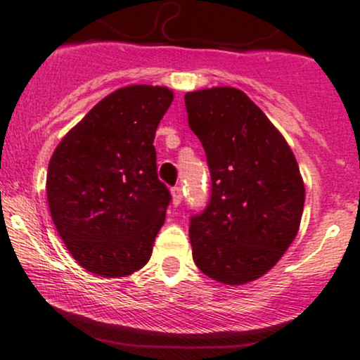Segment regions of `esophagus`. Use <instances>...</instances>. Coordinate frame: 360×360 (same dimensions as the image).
I'll return each instance as SVG.
<instances>
[{
	"instance_id": "esophagus-1",
	"label": "esophagus",
	"mask_w": 360,
	"mask_h": 360,
	"mask_svg": "<svg viewBox=\"0 0 360 360\" xmlns=\"http://www.w3.org/2000/svg\"><path fill=\"white\" fill-rule=\"evenodd\" d=\"M181 201H183V188H181V186H174V188H172V203L177 206Z\"/></svg>"
}]
</instances>
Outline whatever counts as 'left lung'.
I'll return each mask as SVG.
<instances>
[{
	"mask_svg": "<svg viewBox=\"0 0 360 360\" xmlns=\"http://www.w3.org/2000/svg\"><path fill=\"white\" fill-rule=\"evenodd\" d=\"M212 188L189 217L198 269L223 284H245L276 266L298 233L304 186L291 148L254 101L235 88L184 96Z\"/></svg>",
	"mask_w": 360,
	"mask_h": 360,
	"instance_id": "left-lung-1",
	"label": "left lung"
}]
</instances>
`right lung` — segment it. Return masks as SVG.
Here are the masks:
<instances>
[{
  "label": "right lung",
  "instance_id": "obj_1",
  "mask_svg": "<svg viewBox=\"0 0 360 360\" xmlns=\"http://www.w3.org/2000/svg\"><path fill=\"white\" fill-rule=\"evenodd\" d=\"M160 86H127L62 139L47 171L53 225L79 266L122 278L150 259L172 196L157 176L155 130L172 103Z\"/></svg>",
  "mask_w": 360,
  "mask_h": 360
}]
</instances>
